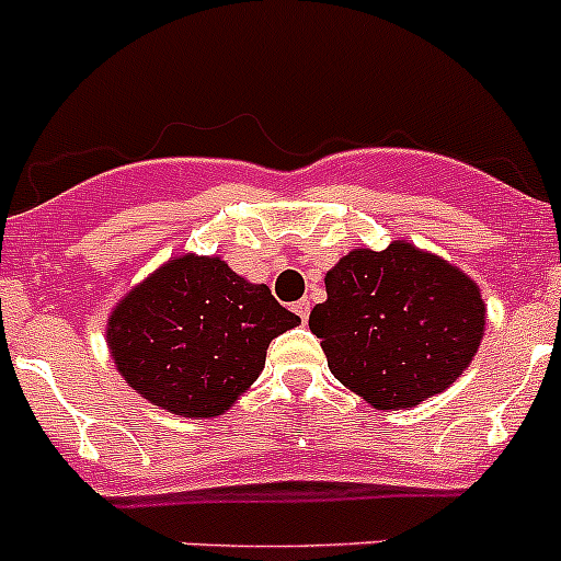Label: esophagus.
I'll return each mask as SVG.
<instances>
[{"label": "esophagus", "instance_id": "esophagus-1", "mask_svg": "<svg viewBox=\"0 0 561 561\" xmlns=\"http://www.w3.org/2000/svg\"><path fill=\"white\" fill-rule=\"evenodd\" d=\"M293 312H296L298 318H301L304 323H307V318H309V301H307V298H301V301L293 304Z\"/></svg>", "mask_w": 561, "mask_h": 561}]
</instances>
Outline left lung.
<instances>
[{"mask_svg":"<svg viewBox=\"0 0 561 561\" xmlns=\"http://www.w3.org/2000/svg\"><path fill=\"white\" fill-rule=\"evenodd\" d=\"M309 329L340 383L380 411L419 405L460 378L480 347V287L436 254L394 241L356 249L325 274Z\"/></svg>","mask_w":561,"mask_h":561,"instance_id":"obj_1","label":"left lung"}]
</instances>
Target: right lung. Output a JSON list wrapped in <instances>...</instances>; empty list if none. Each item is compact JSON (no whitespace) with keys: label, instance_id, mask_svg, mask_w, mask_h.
Returning <instances> with one entry per match:
<instances>
[{"label":"right lung","instance_id":"add662e5","mask_svg":"<svg viewBox=\"0 0 561 561\" xmlns=\"http://www.w3.org/2000/svg\"><path fill=\"white\" fill-rule=\"evenodd\" d=\"M298 323L225 260L183 254L119 301L108 347L145 400L181 416H219L263 373L271 340Z\"/></svg>","mask_w":561,"mask_h":561}]
</instances>
